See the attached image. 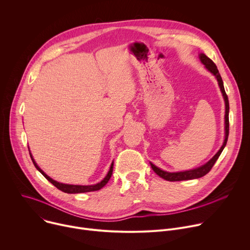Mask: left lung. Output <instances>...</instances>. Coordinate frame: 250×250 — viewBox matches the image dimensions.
Instances as JSON below:
<instances>
[{
	"mask_svg": "<svg viewBox=\"0 0 250 250\" xmlns=\"http://www.w3.org/2000/svg\"><path fill=\"white\" fill-rule=\"evenodd\" d=\"M200 60L201 62L205 65V67L209 71L210 73H212L213 75L216 76L219 86L221 88V91L223 93L224 99H225V103H226V116H225V124H226V136H225V141L224 144L221 147V149L217 152V154L213 156L210 160H208L206 164L196 168V169H192V170H188V171H182V172H175V173H171V172H166L161 170L160 168L156 167L154 164H152L150 162L151 168L153 169V171L160 176L161 178H163L164 180L167 181H183V180H192V179H197V178H201L203 176H205L206 174H208L209 172V170L212 168L213 164L216 163V161L218 160V158L220 157L221 153L223 152L226 145H227V141H228V137H229V99H228V95L226 94L225 91V87H224V82L223 79L219 73V70L216 66V64L212 62V60H210L207 55H205L204 53L200 54Z\"/></svg>",
	"mask_w": 250,
	"mask_h": 250,
	"instance_id": "left-lung-1",
	"label": "left lung"
}]
</instances>
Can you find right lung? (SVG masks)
Listing matches in <instances>:
<instances>
[{
	"mask_svg": "<svg viewBox=\"0 0 250 250\" xmlns=\"http://www.w3.org/2000/svg\"><path fill=\"white\" fill-rule=\"evenodd\" d=\"M29 154H30V152H29ZM30 158H31V160H32V162H33V164H34V166H35V168H37L45 178L46 179L51 183V184H53L57 189H59L60 191H62V192H64V193H67V194H77V193H86V192H93V191H98V190H100V189H102L106 183L109 182V180H110V178H111V176H112V174H113V167H114V162L111 164V167H110V170H109V172H108V174H106V176L104 178V179L100 182V183H98V184H95V185H89V186H83V185H68V184H62V183H59V182H57V181H55V180H53V179H51V178L49 177V176H47L40 167H39V165L35 163V161H34V159H33V157H32V155L30 154Z\"/></svg>",
	"mask_w": 250,
	"mask_h": 250,
	"instance_id": "add662e5",
	"label": "right lung"
}]
</instances>
